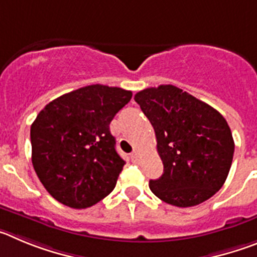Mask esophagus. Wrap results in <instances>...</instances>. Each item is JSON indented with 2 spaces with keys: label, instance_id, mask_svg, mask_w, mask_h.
I'll return each instance as SVG.
<instances>
[{
  "label": "esophagus",
  "instance_id": "34e87169",
  "mask_svg": "<svg viewBox=\"0 0 257 257\" xmlns=\"http://www.w3.org/2000/svg\"><path fill=\"white\" fill-rule=\"evenodd\" d=\"M131 160L133 161V163H137V161H138V154H137V152H133V154L131 155Z\"/></svg>",
  "mask_w": 257,
  "mask_h": 257
}]
</instances>
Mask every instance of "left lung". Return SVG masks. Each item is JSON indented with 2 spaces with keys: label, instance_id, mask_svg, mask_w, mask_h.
<instances>
[{
  "label": "left lung",
  "instance_id": "obj_1",
  "mask_svg": "<svg viewBox=\"0 0 257 257\" xmlns=\"http://www.w3.org/2000/svg\"><path fill=\"white\" fill-rule=\"evenodd\" d=\"M134 100L155 129L164 164L150 189L164 202L196 206L223 187L232 165L234 141L223 115L172 84L146 88Z\"/></svg>",
  "mask_w": 257,
  "mask_h": 257
}]
</instances>
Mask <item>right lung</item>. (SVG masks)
<instances>
[{
	"label": "right lung",
	"mask_w": 257,
	"mask_h": 257,
	"mask_svg": "<svg viewBox=\"0 0 257 257\" xmlns=\"http://www.w3.org/2000/svg\"><path fill=\"white\" fill-rule=\"evenodd\" d=\"M131 98V91L92 84L57 97L37 115L32 163L55 200L85 209L111 193L125 161L110 123Z\"/></svg>",
	"instance_id": "1"
}]
</instances>
